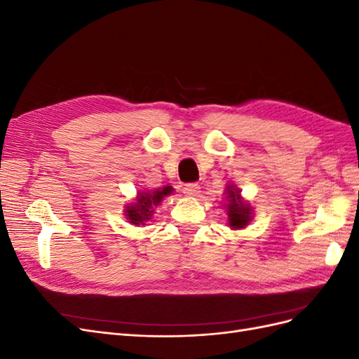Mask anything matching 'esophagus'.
<instances>
[{"instance_id": "esophagus-1", "label": "esophagus", "mask_w": 359, "mask_h": 359, "mask_svg": "<svg viewBox=\"0 0 359 359\" xmlns=\"http://www.w3.org/2000/svg\"><path fill=\"white\" fill-rule=\"evenodd\" d=\"M199 193H201V187L198 186V184H187V186L184 187V194H187V196L196 198V196H199Z\"/></svg>"}]
</instances>
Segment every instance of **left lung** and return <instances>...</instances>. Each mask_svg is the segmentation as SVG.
Wrapping results in <instances>:
<instances>
[{"mask_svg":"<svg viewBox=\"0 0 359 359\" xmlns=\"http://www.w3.org/2000/svg\"><path fill=\"white\" fill-rule=\"evenodd\" d=\"M224 210L227 214V226L232 231H241L253 220V206L250 205L243 196L241 190L233 184H227Z\"/></svg>","mask_w":359,"mask_h":359,"instance_id":"obj_1","label":"left lung"}]
</instances>
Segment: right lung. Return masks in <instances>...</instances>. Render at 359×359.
<instances>
[{
    "mask_svg": "<svg viewBox=\"0 0 359 359\" xmlns=\"http://www.w3.org/2000/svg\"><path fill=\"white\" fill-rule=\"evenodd\" d=\"M173 194V187L166 186L163 189H156L153 191H137L135 202H130L126 205L124 208V215L128 220V223L132 224H145L153 219L154 215V208L161 203V201Z\"/></svg>",
    "mask_w": 359,
    "mask_h": 359,
    "instance_id": "obj_1",
    "label": "right lung"
}]
</instances>
